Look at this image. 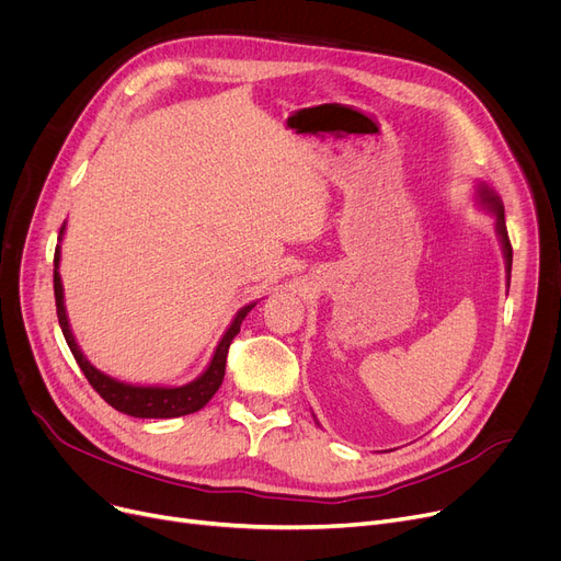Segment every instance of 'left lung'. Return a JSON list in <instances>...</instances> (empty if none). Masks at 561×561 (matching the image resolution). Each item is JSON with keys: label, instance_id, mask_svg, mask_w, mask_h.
I'll use <instances>...</instances> for the list:
<instances>
[{"label": "left lung", "instance_id": "1", "mask_svg": "<svg viewBox=\"0 0 561 561\" xmlns=\"http://www.w3.org/2000/svg\"><path fill=\"white\" fill-rule=\"evenodd\" d=\"M478 199L495 216V231L500 236V243H503V252H505V263H507V286H510V273H512V243H510V236H507V225H505V206L503 199L497 197V193L486 186L484 182H480L478 186Z\"/></svg>", "mask_w": 561, "mask_h": 561}]
</instances>
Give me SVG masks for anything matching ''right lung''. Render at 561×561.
<instances>
[{"label":"right lung","instance_id":"obj_1","mask_svg":"<svg viewBox=\"0 0 561 561\" xmlns=\"http://www.w3.org/2000/svg\"><path fill=\"white\" fill-rule=\"evenodd\" d=\"M64 231H66V222L61 227V236H58V241L64 239ZM58 263H61V248L56 245V252H54V298H56L58 325H61L66 343L75 355L79 368L83 370L85 379L91 381V387L113 409L123 411V414L134 416V419H176V416H186V414H193V411H199L206 402H209L216 396V391L222 385V377H225L227 350H229L233 336L241 332V322L254 309L256 302L245 305L239 313L233 316L231 325L222 334L209 366H206V370L197 379L188 381V385H184V387H136V385H127V381H117V379L108 377L106 373L98 370L91 362L83 357V352L77 345V341L72 336V330H70V322H68L66 302H64V284H61V275H58Z\"/></svg>","mask_w":561,"mask_h":561}]
</instances>
